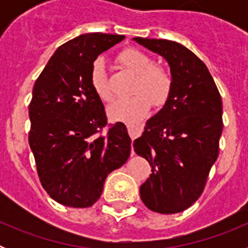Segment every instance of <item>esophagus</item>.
Instances as JSON below:
<instances>
[{
  "mask_svg": "<svg viewBox=\"0 0 248 248\" xmlns=\"http://www.w3.org/2000/svg\"><path fill=\"white\" fill-rule=\"evenodd\" d=\"M126 128H128V133L131 137V139H135V138H138L140 134H141L144 125L143 124H128Z\"/></svg>",
  "mask_w": 248,
  "mask_h": 248,
  "instance_id": "1",
  "label": "esophagus"
}]
</instances>
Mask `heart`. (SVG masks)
I'll return each mask as SVG.
<instances>
[{
  "mask_svg": "<svg viewBox=\"0 0 248 248\" xmlns=\"http://www.w3.org/2000/svg\"><path fill=\"white\" fill-rule=\"evenodd\" d=\"M117 61L123 67L137 74L133 85V93L135 94L110 105L108 109L109 118L113 122L134 124L145 117L151 104L154 107L165 104L171 93V74L163 65L154 64L150 56L137 48L123 49L118 54ZM89 80L92 89L100 100L110 102L113 99V92L102 59H97L92 65Z\"/></svg>",
  "mask_w": 248,
  "mask_h": 248,
  "instance_id": "heart-1",
  "label": "heart"
}]
</instances>
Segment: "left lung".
Wrapping results in <instances>:
<instances>
[{
    "label": "left lung",
    "mask_w": 248,
    "mask_h": 248,
    "mask_svg": "<svg viewBox=\"0 0 248 248\" xmlns=\"http://www.w3.org/2000/svg\"><path fill=\"white\" fill-rule=\"evenodd\" d=\"M134 41L163 56L172 78L165 105L133 144L151 166L140 198L151 211L176 214L200 198L217 159L222 100L207 67L191 50L168 39Z\"/></svg>",
    "instance_id": "left-lung-1"
}]
</instances>
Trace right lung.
Returning a JSON list of instances; mask_svg holds the SVG:
<instances>
[{"mask_svg": "<svg viewBox=\"0 0 248 248\" xmlns=\"http://www.w3.org/2000/svg\"><path fill=\"white\" fill-rule=\"evenodd\" d=\"M123 39L80 34L58 47L34 83L28 141L43 189L68 207L97 202L107 176L130 155L131 139L123 123L102 134L107 115L89 80L98 56Z\"/></svg>", "mask_w": 248, "mask_h": 248, "instance_id": "right-lung-1", "label": "right lung"}]
</instances>
